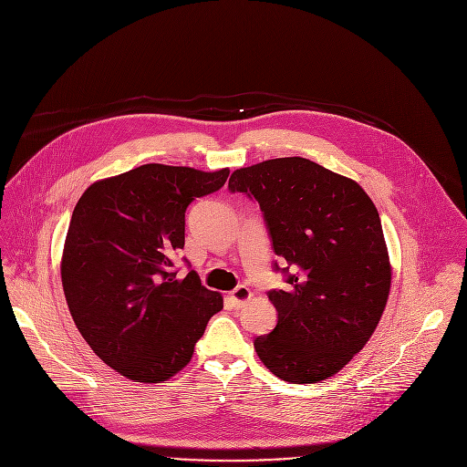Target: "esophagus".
Masks as SVG:
<instances>
[{
  "mask_svg": "<svg viewBox=\"0 0 467 467\" xmlns=\"http://www.w3.org/2000/svg\"><path fill=\"white\" fill-rule=\"evenodd\" d=\"M230 296H232L234 306H235V307H241L244 302L250 300L252 293H250V289H248L246 285H239V287H235V289L230 293Z\"/></svg>",
  "mask_w": 467,
  "mask_h": 467,
  "instance_id": "34e87169",
  "label": "esophagus"
}]
</instances>
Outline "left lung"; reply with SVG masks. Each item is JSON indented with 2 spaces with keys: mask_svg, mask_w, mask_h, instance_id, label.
<instances>
[{
  "mask_svg": "<svg viewBox=\"0 0 467 467\" xmlns=\"http://www.w3.org/2000/svg\"><path fill=\"white\" fill-rule=\"evenodd\" d=\"M228 190L259 204L272 248L287 261L274 265L287 287L268 293L277 324L254 340L257 357L287 383L335 376L369 340L389 300L378 208L355 180L300 156L237 169Z\"/></svg>",
  "mask_w": 467,
  "mask_h": 467,
  "instance_id": "8db88e82",
  "label": "left lung"
}]
</instances>
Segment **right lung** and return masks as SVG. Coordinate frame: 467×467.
<instances>
[{"label": "right lung", "instance_id": "right-lung-1", "mask_svg": "<svg viewBox=\"0 0 467 467\" xmlns=\"http://www.w3.org/2000/svg\"><path fill=\"white\" fill-rule=\"evenodd\" d=\"M228 174L145 163L91 183L73 210L60 263L69 313L93 353L130 381L178 374L223 309L195 270L176 277L172 255L185 210Z\"/></svg>", "mask_w": 467, "mask_h": 467}]
</instances>
